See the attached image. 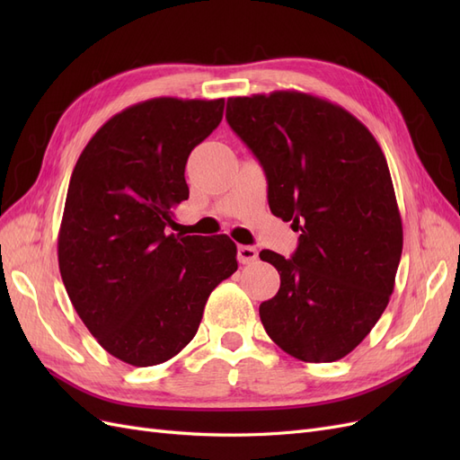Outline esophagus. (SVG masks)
<instances>
[{
  "mask_svg": "<svg viewBox=\"0 0 460 460\" xmlns=\"http://www.w3.org/2000/svg\"><path fill=\"white\" fill-rule=\"evenodd\" d=\"M259 259V252L252 245H240L238 247V261L242 264H252Z\"/></svg>",
  "mask_w": 460,
  "mask_h": 460,
  "instance_id": "obj_1",
  "label": "esophagus"
}]
</instances>
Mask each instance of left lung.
Segmentation results:
<instances>
[{
    "instance_id": "1",
    "label": "left lung",
    "mask_w": 460,
    "mask_h": 460,
    "mask_svg": "<svg viewBox=\"0 0 460 460\" xmlns=\"http://www.w3.org/2000/svg\"><path fill=\"white\" fill-rule=\"evenodd\" d=\"M226 120L267 174L272 215L301 232L291 259L259 253L280 274L261 323L305 363L343 358L385 311L402 252L382 147L349 111L303 92L230 97Z\"/></svg>"
}]
</instances>
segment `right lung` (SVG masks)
Returning a JSON list of instances; mask_svg holds the SVG:
<instances>
[{
  "label": "right lung",
  "instance_id": "add662e5",
  "mask_svg": "<svg viewBox=\"0 0 460 460\" xmlns=\"http://www.w3.org/2000/svg\"><path fill=\"white\" fill-rule=\"evenodd\" d=\"M225 100L155 97L111 117L80 153L58 255L66 294L107 353L132 367L178 355L211 291L238 270L228 235H174L191 149L222 120Z\"/></svg>",
  "mask_w": 460,
  "mask_h": 460
}]
</instances>
